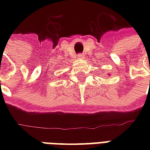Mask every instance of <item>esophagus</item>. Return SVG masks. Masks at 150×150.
I'll use <instances>...</instances> for the list:
<instances>
[{
    "label": "esophagus",
    "instance_id": "esophagus-1",
    "mask_svg": "<svg viewBox=\"0 0 150 150\" xmlns=\"http://www.w3.org/2000/svg\"><path fill=\"white\" fill-rule=\"evenodd\" d=\"M78 58L80 59H83L85 58V56L83 55V54H79Z\"/></svg>",
    "mask_w": 150,
    "mask_h": 150
}]
</instances>
